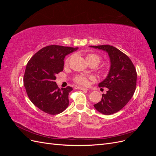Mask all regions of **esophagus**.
I'll return each instance as SVG.
<instances>
[{
    "label": "esophagus",
    "mask_w": 156,
    "mask_h": 156,
    "mask_svg": "<svg viewBox=\"0 0 156 156\" xmlns=\"http://www.w3.org/2000/svg\"><path fill=\"white\" fill-rule=\"evenodd\" d=\"M75 89H78V90H84V91H87L88 89L86 88H83V87H77L76 86L75 87Z\"/></svg>",
    "instance_id": "esophagus-1"
}]
</instances>
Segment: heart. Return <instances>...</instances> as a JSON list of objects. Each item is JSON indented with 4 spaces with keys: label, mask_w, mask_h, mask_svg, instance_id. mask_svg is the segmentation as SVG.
Wrapping results in <instances>:
<instances>
[{
    "label": "heart",
    "mask_w": 156,
    "mask_h": 156,
    "mask_svg": "<svg viewBox=\"0 0 156 156\" xmlns=\"http://www.w3.org/2000/svg\"><path fill=\"white\" fill-rule=\"evenodd\" d=\"M71 57L68 56L66 58L64 61V66H68ZM86 59L87 62L90 64H99L101 62V57L98 55L93 53H89L86 55ZM88 79H92V77H87L84 76L82 75H75L73 78V81L75 83L77 84H81V85H87L88 83Z\"/></svg>",
    "instance_id": "b5f03b06"
}]
</instances>
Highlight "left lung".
<instances>
[{
    "instance_id": "obj_1",
    "label": "left lung",
    "mask_w": 156,
    "mask_h": 156,
    "mask_svg": "<svg viewBox=\"0 0 156 156\" xmlns=\"http://www.w3.org/2000/svg\"><path fill=\"white\" fill-rule=\"evenodd\" d=\"M90 47L106 51L111 60L107 77L99 83V87L108 88L107 93L102 94L101 101L94 107L103 115L114 114L121 110L133 96L137 76L136 69L128 56L115 47L108 45Z\"/></svg>"
}]
</instances>
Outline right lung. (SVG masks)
Instances as JSON below:
<instances>
[{
  "instance_id": "add662e5",
  "label": "right lung",
  "mask_w": 156,
  "mask_h": 156,
  "mask_svg": "<svg viewBox=\"0 0 156 156\" xmlns=\"http://www.w3.org/2000/svg\"><path fill=\"white\" fill-rule=\"evenodd\" d=\"M78 48L49 45L42 48L28 62L23 78L27 95L35 106L48 114L63 112L69 105L70 87L58 88L56 75L62 72L64 59Z\"/></svg>"
}]
</instances>
